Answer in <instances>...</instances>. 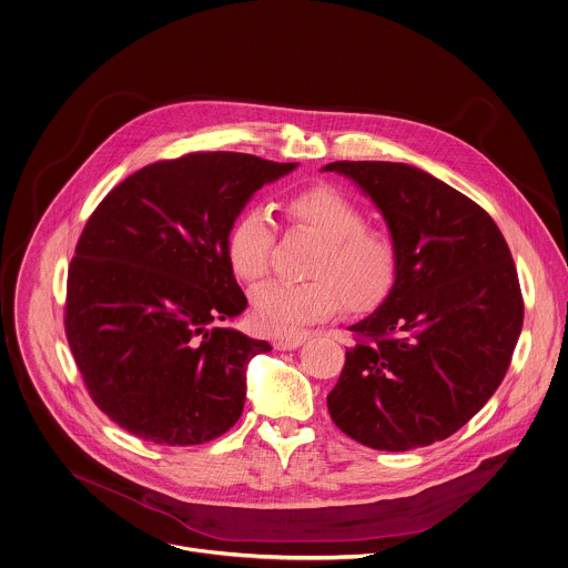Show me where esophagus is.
Wrapping results in <instances>:
<instances>
[{
    "instance_id": "esophagus-1",
    "label": "esophagus",
    "mask_w": 568,
    "mask_h": 568,
    "mask_svg": "<svg viewBox=\"0 0 568 568\" xmlns=\"http://www.w3.org/2000/svg\"><path fill=\"white\" fill-rule=\"evenodd\" d=\"M310 339V335H290V337H278L274 342L276 351H294L298 346H303Z\"/></svg>"
}]
</instances>
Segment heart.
Masks as SVG:
<instances>
[{"label":"heart","instance_id":"1","mask_svg":"<svg viewBox=\"0 0 568 568\" xmlns=\"http://www.w3.org/2000/svg\"><path fill=\"white\" fill-rule=\"evenodd\" d=\"M287 217L322 240L310 283L272 281L253 292V324L267 335H294L335 314L375 307L396 276V246L366 226L364 211L342 191L314 185L285 202ZM276 229L263 209L244 211L226 235V261L244 283H256L270 267Z\"/></svg>","mask_w":568,"mask_h":568}]
</instances>
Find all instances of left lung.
Listing matches in <instances>:
<instances>
[{"label":"left lung","mask_w":568,"mask_h":568,"mask_svg":"<svg viewBox=\"0 0 568 568\" xmlns=\"http://www.w3.org/2000/svg\"><path fill=\"white\" fill-rule=\"evenodd\" d=\"M381 211L396 276L326 396L333 423L377 450L462 429L497 392L523 328V296L495 220L436 176L389 161H335Z\"/></svg>","instance_id":"1"}]
</instances>
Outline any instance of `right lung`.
Masks as SVG:
<instances>
[{
  "instance_id": "1",
  "label": "right lung",
  "mask_w": 568,
  "mask_h": 568,
  "mask_svg": "<svg viewBox=\"0 0 568 568\" xmlns=\"http://www.w3.org/2000/svg\"><path fill=\"white\" fill-rule=\"evenodd\" d=\"M292 170L191 152L134 172L89 217L67 274L64 333L93 403L122 429L191 446L240 420L246 366L272 348L220 326L248 305L226 235L254 191Z\"/></svg>"
}]
</instances>
